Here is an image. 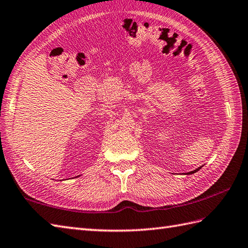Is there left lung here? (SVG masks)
Returning a JSON list of instances; mask_svg holds the SVG:
<instances>
[{"instance_id":"8db88e82","label":"left lung","mask_w":248,"mask_h":248,"mask_svg":"<svg viewBox=\"0 0 248 248\" xmlns=\"http://www.w3.org/2000/svg\"><path fill=\"white\" fill-rule=\"evenodd\" d=\"M201 169V167H200V168H198V169H195L194 171H190V172H188V173L187 174H192V173H194V172H197V171H199Z\"/></svg>"}]
</instances>
